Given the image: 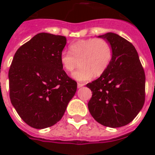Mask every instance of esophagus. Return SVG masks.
I'll return each instance as SVG.
<instances>
[{
    "instance_id": "obj_1",
    "label": "esophagus",
    "mask_w": 155,
    "mask_h": 155,
    "mask_svg": "<svg viewBox=\"0 0 155 155\" xmlns=\"http://www.w3.org/2000/svg\"><path fill=\"white\" fill-rule=\"evenodd\" d=\"M84 86V84H82V83H78L77 84V87L78 88H80V87H82Z\"/></svg>"
}]
</instances>
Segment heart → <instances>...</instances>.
Segmentation results:
<instances>
[{
  "instance_id": "1",
  "label": "heart",
  "mask_w": 155,
  "mask_h": 155,
  "mask_svg": "<svg viewBox=\"0 0 155 155\" xmlns=\"http://www.w3.org/2000/svg\"><path fill=\"white\" fill-rule=\"evenodd\" d=\"M113 51L110 43L103 38H87L73 42L69 51L60 54L59 60L68 72L74 71L78 64L80 67L72 74L77 81L84 82L93 76L102 75L108 68L112 59Z\"/></svg>"
}]
</instances>
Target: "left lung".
I'll return each mask as SVG.
<instances>
[{
    "mask_svg": "<svg viewBox=\"0 0 155 155\" xmlns=\"http://www.w3.org/2000/svg\"><path fill=\"white\" fill-rule=\"evenodd\" d=\"M98 38L107 40L113 51L105 71L97 80L87 84L92 97L87 106L92 117L111 128L131 122L145 102L146 76L135 47L114 33Z\"/></svg>",
    "mask_w": 155,
    "mask_h": 155,
    "instance_id": "obj_1",
    "label": "left lung"
}]
</instances>
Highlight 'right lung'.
<instances>
[{
  "label": "right lung",
  "mask_w": 155,
  "mask_h": 155,
  "mask_svg": "<svg viewBox=\"0 0 155 155\" xmlns=\"http://www.w3.org/2000/svg\"><path fill=\"white\" fill-rule=\"evenodd\" d=\"M64 36L39 33L19 47L8 71L11 103L27 125L52 126L63 117L77 83L68 77L59 57Z\"/></svg>",
  "instance_id": "1"
}]
</instances>
